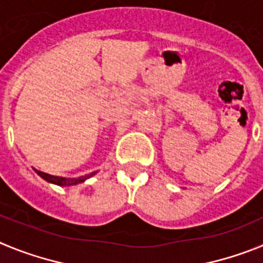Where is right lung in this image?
I'll return each mask as SVG.
<instances>
[{
  "mask_svg": "<svg viewBox=\"0 0 263 263\" xmlns=\"http://www.w3.org/2000/svg\"><path fill=\"white\" fill-rule=\"evenodd\" d=\"M35 173L38 174L39 176L47 180V182L53 183V184H58V185H73V184H78V183H83L85 179H88L89 176L93 175L95 173L89 174V175H85V176H80V178H62V176H53L50 175V174H46L43 171H39V170H35Z\"/></svg>",
  "mask_w": 263,
  "mask_h": 263,
  "instance_id": "obj_1",
  "label": "right lung"
}]
</instances>
